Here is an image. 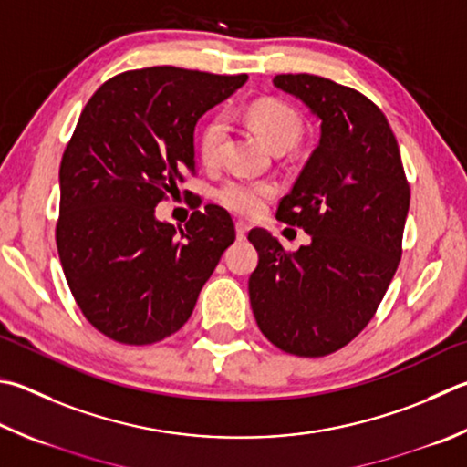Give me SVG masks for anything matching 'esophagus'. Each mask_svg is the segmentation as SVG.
I'll use <instances>...</instances> for the list:
<instances>
[{
  "instance_id": "1",
  "label": "esophagus",
  "mask_w": 467,
  "mask_h": 467,
  "mask_svg": "<svg viewBox=\"0 0 467 467\" xmlns=\"http://www.w3.org/2000/svg\"><path fill=\"white\" fill-rule=\"evenodd\" d=\"M234 228H236V239H239V241L247 239V233H249V224L247 223H243V220H236Z\"/></svg>"
}]
</instances>
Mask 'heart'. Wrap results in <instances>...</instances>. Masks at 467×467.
Returning <instances> with one entry per match:
<instances>
[{"mask_svg": "<svg viewBox=\"0 0 467 467\" xmlns=\"http://www.w3.org/2000/svg\"><path fill=\"white\" fill-rule=\"evenodd\" d=\"M247 120L259 132V137L271 149H290L300 139L302 126L300 118L290 108L274 99L255 101L247 108ZM228 134L226 114H216L204 124L198 139L200 157L208 165H216L223 157L224 140ZM275 185L269 182H247V180H228L218 190V200L236 212V214L253 216L261 212L263 204L274 196Z\"/></svg>", "mask_w": 467, "mask_h": 467, "instance_id": "obj_1", "label": "heart"}]
</instances>
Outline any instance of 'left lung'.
<instances>
[{"label":"left lung","mask_w":467,"mask_h":467,"mask_svg":"<svg viewBox=\"0 0 467 467\" xmlns=\"http://www.w3.org/2000/svg\"><path fill=\"white\" fill-rule=\"evenodd\" d=\"M274 86L320 120L318 147L275 214L310 243L285 253L253 228L259 263L249 298L271 343L322 358L358 337L384 298L402 255L410 188L394 132L366 96L308 73L275 75Z\"/></svg>","instance_id":"8db88e82"}]
</instances>
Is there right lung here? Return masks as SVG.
<instances>
[{
  "instance_id": "right-lung-1",
  "label": "right lung",
  "mask_w": 467,
  "mask_h": 467,
  "mask_svg": "<svg viewBox=\"0 0 467 467\" xmlns=\"http://www.w3.org/2000/svg\"><path fill=\"white\" fill-rule=\"evenodd\" d=\"M244 81L149 67L116 75L83 108L58 169L57 249L81 312L118 343L177 333L234 243L233 218L216 204L185 228L161 223L155 208L196 173L200 118Z\"/></svg>"
}]
</instances>
